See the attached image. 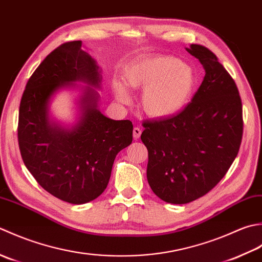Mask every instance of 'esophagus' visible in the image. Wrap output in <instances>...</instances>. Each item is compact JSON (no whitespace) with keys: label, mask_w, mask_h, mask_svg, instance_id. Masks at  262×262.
<instances>
[{"label":"esophagus","mask_w":262,"mask_h":262,"mask_svg":"<svg viewBox=\"0 0 262 262\" xmlns=\"http://www.w3.org/2000/svg\"><path fill=\"white\" fill-rule=\"evenodd\" d=\"M141 136V129L140 127H135L133 129V138H135V140H138L139 138Z\"/></svg>","instance_id":"34e87169"}]
</instances>
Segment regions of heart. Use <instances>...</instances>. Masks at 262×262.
<instances>
[{
	"label": "heart",
	"mask_w": 262,
	"mask_h": 262,
	"mask_svg": "<svg viewBox=\"0 0 262 262\" xmlns=\"http://www.w3.org/2000/svg\"><path fill=\"white\" fill-rule=\"evenodd\" d=\"M123 83L113 82V93L121 104L130 103L129 89H143L141 108L151 119L163 120L181 113L193 97L196 78L193 70L173 56H155L126 69Z\"/></svg>",
	"instance_id": "obj_1"
}]
</instances>
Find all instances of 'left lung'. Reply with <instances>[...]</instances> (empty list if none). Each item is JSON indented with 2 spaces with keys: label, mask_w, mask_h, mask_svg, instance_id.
Instances as JSON below:
<instances>
[{
  "label": "left lung",
  "mask_w": 262,
  "mask_h": 262,
  "mask_svg": "<svg viewBox=\"0 0 262 262\" xmlns=\"http://www.w3.org/2000/svg\"><path fill=\"white\" fill-rule=\"evenodd\" d=\"M205 77L188 106L173 117L143 123L147 180L165 202L189 204L208 193L236 158L243 133L242 101L235 82L205 46L185 49Z\"/></svg>",
  "instance_id": "left-lung-1"
}]
</instances>
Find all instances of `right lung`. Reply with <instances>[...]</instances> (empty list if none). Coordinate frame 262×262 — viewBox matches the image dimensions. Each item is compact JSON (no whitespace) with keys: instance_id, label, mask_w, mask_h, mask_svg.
I'll list each match as a JSON object with an SVG mask.
<instances>
[{"instance_id":"1","label":"right lung","mask_w":262,"mask_h":262,"mask_svg":"<svg viewBox=\"0 0 262 262\" xmlns=\"http://www.w3.org/2000/svg\"><path fill=\"white\" fill-rule=\"evenodd\" d=\"M74 40L46 56L27 82L19 108L21 157L42 189L63 201L81 205L105 191L116 155L132 142L129 120L115 121L98 108L100 69ZM84 83L77 101L79 114L72 126L49 115L54 95Z\"/></svg>"}]
</instances>
